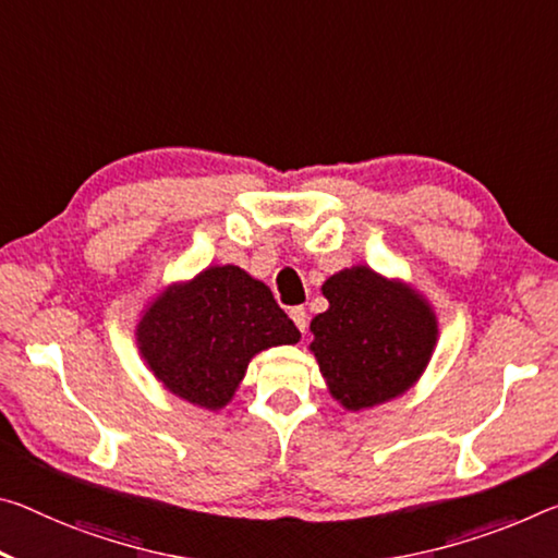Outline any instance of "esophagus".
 <instances>
[{"label": "esophagus", "mask_w": 558, "mask_h": 558, "mask_svg": "<svg viewBox=\"0 0 558 558\" xmlns=\"http://www.w3.org/2000/svg\"><path fill=\"white\" fill-rule=\"evenodd\" d=\"M290 317H293V323H295V327L300 332H307V311L303 305H298V307H290Z\"/></svg>", "instance_id": "esophagus-1"}]
</instances>
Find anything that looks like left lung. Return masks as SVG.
Segmentation results:
<instances>
[{"label":"left lung","instance_id":"left-lung-1","mask_svg":"<svg viewBox=\"0 0 558 558\" xmlns=\"http://www.w3.org/2000/svg\"><path fill=\"white\" fill-rule=\"evenodd\" d=\"M311 352L344 410H373L404 395L427 369L439 338L429 300L404 280L352 265L323 282Z\"/></svg>","mask_w":558,"mask_h":558}]
</instances>
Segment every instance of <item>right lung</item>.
<instances>
[{"mask_svg":"<svg viewBox=\"0 0 558 558\" xmlns=\"http://www.w3.org/2000/svg\"><path fill=\"white\" fill-rule=\"evenodd\" d=\"M298 340L270 288L238 265H210L171 282L136 325L138 352L158 383L210 412L233 400L258 352Z\"/></svg>","mask_w":558,"mask_h":558,"instance_id":"obj_1","label":"right lung"}]
</instances>
